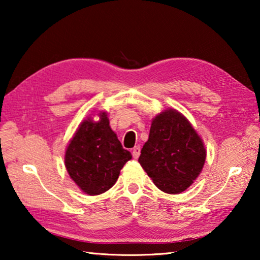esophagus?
I'll return each mask as SVG.
<instances>
[{
  "label": "esophagus",
  "mask_w": 260,
  "mask_h": 260,
  "mask_svg": "<svg viewBox=\"0 0 260 260\" xmlns=\"http://www.w3.org/2000/svg\"><path fill=\"white\" fill-rule=\"evenodd\" d=\"M140 153H141V148H140V146H135V147L133 148V150H132V155H133L134 158H139Z\"/></svg>",
  "instance_id": "esophagus-1"
}]
</instances>
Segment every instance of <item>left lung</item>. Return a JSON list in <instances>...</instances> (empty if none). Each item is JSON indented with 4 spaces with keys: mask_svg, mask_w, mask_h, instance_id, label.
Instances as JSON below:
<instances>
[{
    "mask_svg": "<svg viewBox=\"0 0 260 260\" xmlns=\"http://www.w3.org/2000/svg\"><path fill=\"white\" fill-rule=\"evenodd\" d=\"M205 158L203 141L190 122L167 109L152 119L139 162L161 191L179 193L199 177Z\"/></svg>",
    "mask_w": 260,
    "mask_h": 260,
    "instance_id": "left-lung-1",
    "label": "left lung"
}]
</instances>
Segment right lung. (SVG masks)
<instances>
[{"instance_id":"add662e5","label":"right lung","mask_w":260,"mask_h":260,"mask_svg":"<svg viewBox=\"0 0 260 260\" xmlns=\"http://www.w3.org/2000/svg\"><path fill=\"white\" fill-rule=\"evenodd\" d=\"M100 120H83L70 141L65 166L77 186L88 195H100L111 188L132 155L109 125L107 112Z\"/></svg>"}]
</instances>
